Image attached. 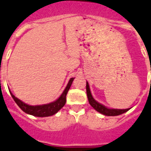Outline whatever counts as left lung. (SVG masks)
Segmentation results:
<instances>
[{
    "label": "left lung",
    "mask_w": 151,
    "mask_h": 151,
    "mask_svg": "<svg viewBox=\"0 0 151 151\" xmlns=\"http://www.w3.org/2000/svg\"><path fill=\"white\" fill-rule=\"evenodd\" d=\"M86 94H87V98H88V101L90 105L93 107L96 111L99 113L103 114L106 116H118L122 114V113H126L127 111L129 110V109H109L107 108L106 106H103L102 104L99 103L96 100H94L93 98L90 90V86L89 83L86 82Z\"/></svg>",
    "instance_id": "8db88e82"
}]
</instances>
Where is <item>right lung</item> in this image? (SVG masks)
<instances>
[{"label": "right lung", "instance_id": "add662e5", "mask_svg": "<svg viewBox=\"0 0 151 151\" xmlns=\"http://www.w3.org/2000/svg\"><path fill=\"white\" fill-rule=\"evenodd\" d=\"M73 80H74V78L70 79L67 84V86L65 87V91L56 101L50 102L49 104H44V105H39V106H30V105L24 103L23 101H22L21 100L17 99L15 95H13L10 91H10V94H11L12 99H14V101H16V103L24 113L35 116H38V117H45V116L54 115L65 106L66 103V95L72 86Z\"/></svg>", "mask_w": 151, "mask_h": 151}]
</instances>
